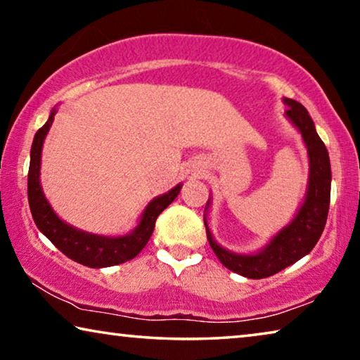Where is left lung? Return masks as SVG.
Wrapping results in <instances>:
<instances>
[{
  "label": "left lung",
  "instance_id": "1",
  "mask_svg": "<svg viewBox=\"0 0 360 360\" xmlns=\"http://www.w3.org/2000/svg\"><path fill=\"white\" fill-rule=\"evenodd\" d=\"M288 105L285 115L300 129L309 157V182L307 193L298 213L272 240L258 253L240 255L219 247L207 227L208 242L214 255L232 272L240 274L248 278H266L281 272L285 267L303 258L321 238L325 222H327L330 207V182H332V169L327 147L319 138L312 118L306 108L293 99H283ZM210 200L207 202V207Z\"/></svg>",
  "mask_w": 360,
  "mask_h": 360
}]
</instances>
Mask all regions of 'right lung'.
I'll list each match as a JSON object with an SVG mask.
<instances>
[{
	"instance_id": "right-lung-1",
	"label": "right lung",
	"mask_w": 360,
	"mask_h": 360,
	"mask_svg": "<svg viewBox=\"0 0 360 360\" xmlns=\"http://www.w3.org/2000/svg\"><path fill=\"white\" fill-rule=\"evenodd\" d=\"M56 108L51 110L48 122L37 131L30 150V168H28V203L33 221L39 231L59 248L68 258L88 267H108L127 262L138 256L155 227L158 214L178 197L181 184L173 187L147 205L141 216L138 227L133 232L122 237H104L96 233L78 231L77 227L68 226L57 216L49 202L44 197L41 184H39V167H41L43 142L46 138L51 124L54 122Z\"/></svg>"
}]
</instances>
